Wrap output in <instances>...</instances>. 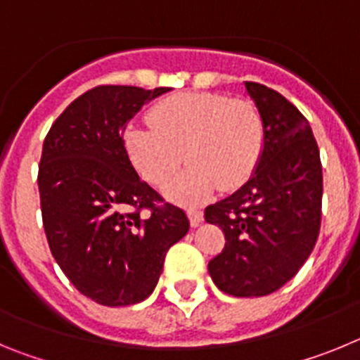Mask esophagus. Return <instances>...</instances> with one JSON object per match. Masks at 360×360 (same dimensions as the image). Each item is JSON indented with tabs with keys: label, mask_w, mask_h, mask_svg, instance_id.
<instances>
[{
	"label": "esophagus",
	"mask_w": 360,
	"mask_h": 360,
	"mask_svg": "<svg viewBox=\"0 0 360 360\" xmlns=\"http://www.w3.org/2000/svg\"><path fill=\"white\" fill-rule=\"evenodd\" d=\"M187 216H189L191 227H198L203 221V214L200 211H196V209H187Z\"/></svg>",
	"instance_id": "obj_1"
}]
</instances>
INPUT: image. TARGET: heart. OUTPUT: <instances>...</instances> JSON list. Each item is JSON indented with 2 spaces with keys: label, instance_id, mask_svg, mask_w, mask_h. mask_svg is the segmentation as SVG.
I'll return each mask as SVG.
<instances>
[{
  "label": "heart",
  "instance_id": "1",
  "mask_svg": "<svg viewBox=\"0 0 360 360\" xmlns=\"http://www.w3.org/2000/svg\"><path fill=\"white\" fill-rule=\"evenodd\" d=\"M151 126L129 124L124 149L146 182L164 187L182 160L186 171L167 187L182 205H198L216 189L249 182L265 148V122L256 104L224 94L191 91L164 98L149 110Z\"/></svg>",
  "mask_w": 360,
  "mask_h": 360
}]
</instances>
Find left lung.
<instances>
[{"label": "left lung", "instance_id": "1", "mask_svg": "<svg viewBox=\"0 0 360 360\" xmlns=\"http://www.w3.org/2000/svg\"><path fill=\"white\" fill-rule=\"evenodd\" d=\"M245 88L265 122V148L249 182L205 209V221L225 234L209 274L225 294L259 297L290 281L316 247L323 167L303 113L266 86Z\"/></svg>", "mask_w": 360, "mask_h": 360}]
</instances>
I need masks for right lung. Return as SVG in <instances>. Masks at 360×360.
Returning a JSON list of instances; mask_svg holds the SVG:
<instances>
[{
	"label": "right lung",
	"instance_id": "1",
	"mask_svg": "<svg viewBox=\"0 0 360 360\" xmlns=\"http://www.w3.org/2000/svg\"><path fill=\"white\" fill-rule=\"evenodd\" d=\"M165 91L97 86L44 139L37 184L50 250L73 287L104 307L151 295L165 252L189 231L186 212L142 182L124 149L126 124Z\"/></svg>",
	"mask_w": 360,
	"mask_h": 360
}]
</instances>
